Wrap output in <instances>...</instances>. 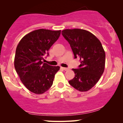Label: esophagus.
Wrapping results in <instances>:
<instances>
[{
	"label": "esophagus",
	"instance_id": "34e87169",
	"mask_svg": "<svg viewBox=\"0 0 123 123\" xmlns=\"http://www.w3.org/2000/svg\"><path fill=\"white\" fill-rule=\"evenodd\" d=\"M62 68L64 70H65V71H67V70H68L69 69V68H64V67H62Z\"/></svg>",
	"mask_w": 123,
	"mask_h": 123
}]
</instances>
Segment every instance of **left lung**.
Wrapping results in <instances>:
<instances>
[{"mask_svg": "<svg viewBox=\"0 0 123 123\" xmlns=\"http://www.w3.org/2000/svg\"><path fill=\"white\" fill-rule=\"evenodd\" d=\"M62 33L69 43L74 58L80 59L79 68L72 69L75 76L69 83L79 91H87L97 83L105 69V52L101 43L85 30L66 29Z\"/></svg>", "mask_w": 123, "mask_h": 123, "instance_id": "1", "label": "left lung"}]
</instances>
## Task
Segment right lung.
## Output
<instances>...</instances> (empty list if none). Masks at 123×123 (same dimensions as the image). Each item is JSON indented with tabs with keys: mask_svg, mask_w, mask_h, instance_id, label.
Listing matches in <instances>:
<instances>
[{
	"mask_svg": "<svg viewBox=\"0 0 123 123\" xmlns=\"http://www.w3.org/2000/svg\"><path fill=\"white\" fill-rule=\"evenodd\" d=\"M61 30L39 29L25 35L17 46L14 68L27 88L36 94H43L53 85L60 67L43 63V56L59 37Z\"/></svg>",
	"mask_w": 123,
	"mask_h": 123,
	"instance_id": "right-lung-1",
	"label": "right lung"
}]
</instances>
